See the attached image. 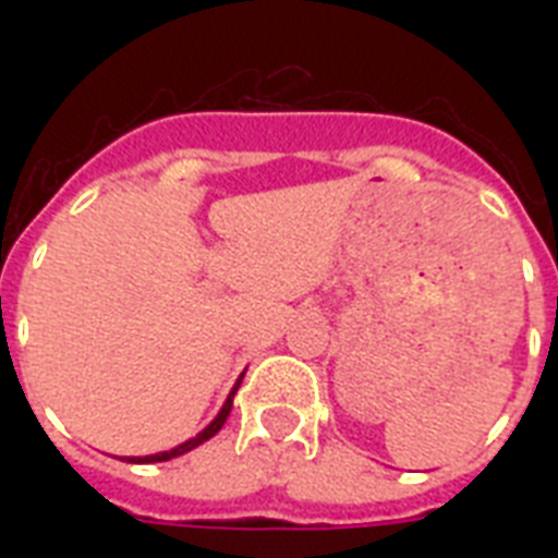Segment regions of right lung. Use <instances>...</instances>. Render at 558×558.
I'll use <instances>...</instances> for the list:
<instances>
[{
    "label": "right lung",
    "instance_id": "1",
    "mask_svg": "<svg viewBox=\"0 0 558 558\" xmlns=\"http://www.w3.org/2000/svg\"><path fill=\"white\" fill-rule=\"evenodd\" d=\"M240 381H243V376L236 379L234 390L228 393L226 405L219 408V414L214 416V420H210L208 428H202V432L196 434V437H191V440H185V442H182V446H177V449L159 451V454H147V458H130V463H161V460H173V458H179V454H185V451H191V449H196V446H202V442H205V440H210V437H214V434H217L219 428L226 425L228 414H231V405H234V393H236V388H240Z\"/></svg>",
    "mask_w": 558,
    "mask_h": 558
}]
</instances>
